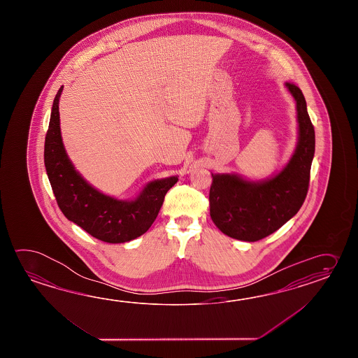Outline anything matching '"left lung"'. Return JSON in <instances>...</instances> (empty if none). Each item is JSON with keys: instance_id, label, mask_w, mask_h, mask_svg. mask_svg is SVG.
Instances as JSON below:
<instances>
[{"instance_id": "1", "label": "left lung", "mask_w": 358, "mask_h": 358, "mask_svg": "<svg viewBox=\"0 0 358 358\" xmlns=\"http://www.w3.org/2000/svg\"><path fill=\"white\" fill-rule=\"evenodd\" d=\"M287 88L297 102L299 137L288 165L274 178L247 182L234 174L213 176L210 188V215L224 234L257 242L290 220L303 205L310 185L315 155V129L303 93L296 84Z\"/></svg>"}]
</instances>
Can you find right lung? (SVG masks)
Instances as JSON below:
<instances>
[{
	"instance_id": "add662e5",
	"label": "right lung",
	"mask_w": 358,
	"mask_h": 358,
	"mask_svg": "<svg viewBox=\"0 0 358 358\" xmlns=\"http://www.w3.org/2000/svg\"><path fill=\"white\" fill-rule=\"evenodd\" d=\"M52 105L45 141V166L56 202L68 220L107 243H124L145 234L156 220L165 194L178 182L176 176L155 180L136 201H119L94 189L78 174L66 156L60 133L59 99Z\"/></svg>"
}]
</instances>
